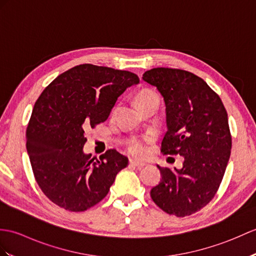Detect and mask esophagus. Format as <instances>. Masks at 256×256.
Here are the masks:
<instances>
[{
    "instance_id": "34e87169",
    "label": "esophagus",
    "mask_w": 256,
    "mask_h": 256,
    "mask_svg": "<svg viewBox=\"0 0 256 256\" xmlns=\"http://www.w3.org/2000/svg\"><path fill=\"white\" fill-rule=\"evenodd\" d=\"M130 164L133 166V167H136V168H142L145 166V164L136 162V160H130Z\"/></svg>"
}]
</instances>
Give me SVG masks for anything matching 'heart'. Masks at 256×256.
I'll use <instances>...</instances> for the list:
<instances>
[{"instance_id": "1", "label": "heart", "mask_w": 256, "mask_h": 256, "mask_svg": "<svg viewBox=\"0 0 256 256\" xmlns=\"http://www.w3.org/2000/svg\"><path fill=\"white\" fill-rule=\"evenodd\" d=\"M150 100H159L157 94L152 92V90H142L140 92L138 97H136V104L138 106L142 104L145 102H148ZM150 142V138H130L126 142V150L130 154V155L134 157L142 158L146 156L148 152L147 144Z\"/></svg>"}]
</instances>
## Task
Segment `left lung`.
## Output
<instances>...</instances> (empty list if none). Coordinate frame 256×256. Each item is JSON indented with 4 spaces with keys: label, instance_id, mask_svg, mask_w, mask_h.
Masks as SVG:
<instances>
[{
    "label": "left lung",
    "instance_id": "obj_1",
    "mask_svg": "<svg viewBox=\"0 0 256 256\" xmlns=\"http://www.w3.org/2000/svg\"><path fill=\"white\" fill-rule=\"evenodd\" d=\"M166 104L164 155L184 158L181 169L157 166L162 180L150 190L155 204L169 215L186 217L203 208L215 196L230 158L231 135L222 99L188 70L157 68L142 74Z\"/></svg>",
    "mask_w": 256,
    "mask_h": 256
}]
</instances>
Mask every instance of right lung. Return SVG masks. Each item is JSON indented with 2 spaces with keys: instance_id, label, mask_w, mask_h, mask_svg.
<instances>
[{
  "instance_id": "1",
  "label": "right lung",
  "mask_w": 256,
  "mask_h": 256,
  "mask_svg": "<svg viewBox=\"0 0 256 256\" xmlns=\"http://www.w3.org/2000/svg\"><path fill=\"white\" fill-rule=\"evenodd\" d=\"M138 75L80 64L58 75L34 106L26 147L34 179L53 203L84 212L106 198L128 157L109 150L85 154V132L108 118L118 98L138 85Z\"/></svg>"
}]
</instances>
